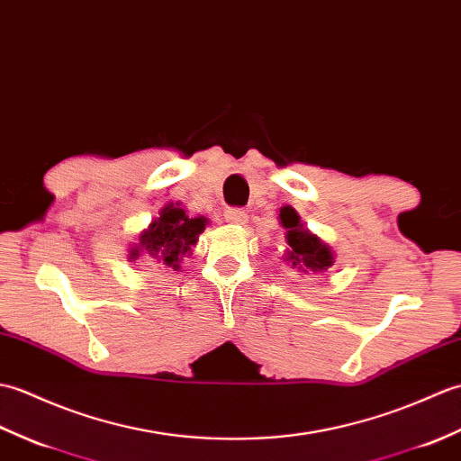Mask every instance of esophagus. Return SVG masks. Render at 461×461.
I'll use <instances>...</instances> for the list:
<instances>
[{"label": "esophagus", "mask_w": 461, "mask_h": 461, "mask_svg": "<svg viewBox=\"0 0 461 461\" xmlns=\"http://www.w3.org/2000/svg\"><path fill=\"white\" fill-rule=\"evenodd\" d=\"M224 221L230 222V224H239V227H242V224H247L249 214L244 212L242 209H227V211H224Z\"/></svg>", "instance_id": "34e87169"}]
</instances>
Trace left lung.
Returning <instances> with one entry per match:
<instances>
[{
  "label": "left lung",
  "mask_w": 461,
  "mask_h": 461,
  "mask_svg": "<svg viewBox=\"0 0 461 461\" xmlns=\"http://www.w3.org/2000/svg\"><path fill=\"white\" fill-rule=\"evenodd\" d=\"M280 221L285 229V242L288 250L284 254V262H288L292 268L302 272H325L333 266V252L325 242L312 234L308 229H303L300 214L292 207L280 209Z\"/></svg>",
  "instance_id": "obj_1"
}]
</instances>
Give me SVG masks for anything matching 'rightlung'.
<instances>
[{
    "instance_id": "1",
    "label": "right lung",
    "mask_w": 461,
    "mask_h": 461,
    "mask_svg": "<svg viewBox=\"0 0 461 461\" xmlns=\"http://www.w3.org/2000/svg\"><path fill=\"white\" fill-rule=\"evenodd\" d=\"M204 224H207L204 217L191 219L185 209L179 207V203H169L159 211V217L140 234V242L130 250V260L149 254L151 258L177 270L181 258L197 244Z\"/></svg>"
}]
</instances>
